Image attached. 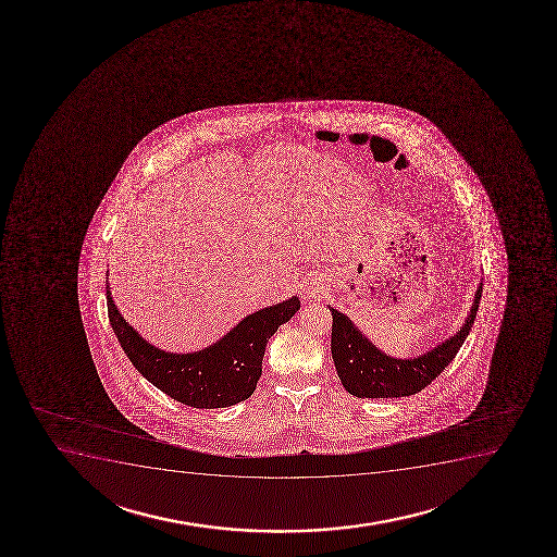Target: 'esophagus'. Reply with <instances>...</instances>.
<instances>
[{
	"mask_svg": "<svg viewBox=\"0 0 557 557\" xmlns=\"http://www.w3.org/2000/svg\"><path fill=\"white\" fill-rule=\"evenodd\" d=\"M308 295L309 296H317V295H319V288H317V287H309L308 288Z\"/></svg>",
	"mask_w": 557,
	"mask_h": 557,
	"instance_id": "1",
	"label": "esophagus"
}]
</instances>
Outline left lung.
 I'll return each mask as SVG.
<instances>
[{
  "mask_svg": "<svg viewBox=\"0 0 557 557\" xmlns=\"http://www.w3.org/2000/svg\"><path fill=\"white\" fill-rule=\"evenodd\" d=\"M481 293H483V283L479 285L470 314L457 335H453L423 356L410 358V360H397L382 352L367 339L366 335L361 334L358 327L354 326L347 314L330 308L334 319L332 358H334L341 384L358 399H393V397H408L421 392L444 371L445 367L451 363L453 358L462 347L475 321Z\"/></svg>",
  "mask_w": 557,
  "mask_h": 557,
  "instance_id": "8db88e82",
  "label": "left lung"
}]
</instances>
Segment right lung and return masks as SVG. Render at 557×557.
Returning <instances> with one entry per match:
<instances>
[{
	"label": "right lung",
	"mask_w": 557,
	"mask_h": 557,
	"mask_svg": "<svg viewBox=\"0 0 557 557\" xmlns=\"http://www.w3.org/2000/svg\"><path fill=\"white\" fill-rule=\"evenodd\" d=\"M108 319L132 366L160 392L194 408H223L248 399L262 373V358L277 327L293 319L300 300L259 309L214 345L190 354L164 352L149 345L119 314L106 283Z\"/></svg>",
	"instance_id": "1"
}]
</instances>
